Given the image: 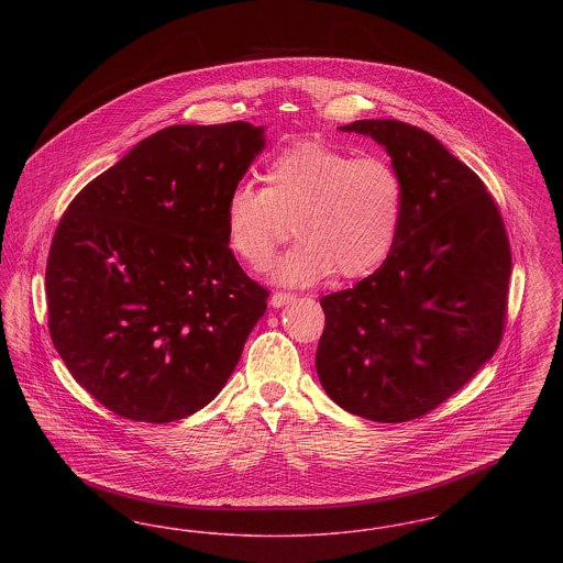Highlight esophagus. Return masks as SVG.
<instances>
[{
    "instance_id": "esophagus-1",
    "label": "esophagus",
    "mask_w": 563,
    "mask_h": 563,
    "mask_svg": "<svg viewBox=\"0 0 563 563\" xmlns=\"http://www.w3.org/2000/svg\"><path fill=\"white\" fill-rule=\"evenodd\" d=\"M289 301H294V295L283 294V291H276V294L269 297V303H272L274 308H283V306H287Z\"/></svg>"
}]
</instances>
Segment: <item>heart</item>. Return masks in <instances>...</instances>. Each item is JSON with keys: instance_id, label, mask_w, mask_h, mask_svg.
Returning a JSON list of instances; mask_svg holds the SVG:
<instances>
[{"instance_id": "heart-1", "label": "heart", "mask_w": 563, "mask_h": 563, "mask_svg": "<svg viewBox=\"0 0 563 563\" xmlns=\"http://www.w3.org/2000/svg\"><path fill=\"white\" fill-rule=\"evenodd\" d=\"M264 188L239 184L225 200V239L249 268H269L289 239H299L276 269L285 285L331 276L361 278L395 249L405 213L399 170L377 156H354L322 139L295 141L274 154Z\"/></svg>"}]
</instances>
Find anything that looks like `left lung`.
I'll use <instances>...</instances> for the list:
<instances>
[{
	"instance_id": "obj_1",
	"label": "left lung",
	"mask_w": 563,
	"mask_h": 563,
	"mask_svg": "<svg viewBox=\"0 0 563 563\" xmlns=\"http://www.w3.org/2000/svg\"><path fill=\"white\" fill-rule=\"evenodd\" d=\"M340 131L386 147L405 213L386 262L352 289L322 297L317 374L350 413L407 422L448 401L500 346L509 236L477 173L432 134L399 120Z\"/></svg>"
}]
</instances>
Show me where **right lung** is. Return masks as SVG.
I'll list each match as a JSON object with an SVG mask.
<instances>
[{
  "instance_id": "1",
  "label": "right lung",
  "mask_w": 563,
  "mask_h": 563,
  "mask_svg": "<svg viewBox=\"0 0 563 563\" xmlns=\"http://www.w3.org/2000/svg\"><path fill=\"white\" fill-rule=\"evenodd\" d=\"M249 122L177 124L71 200L46 264L48 329L109 411L164 424L213 401L268 308L225 239V200L264 150Z\"/></svg>"
}]
</instances>
